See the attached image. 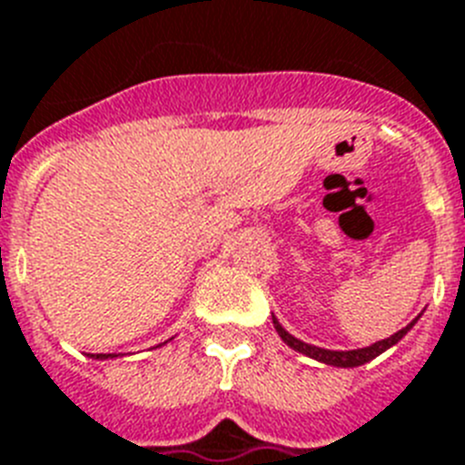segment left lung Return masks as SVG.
<instances>
[{"mask_svg":"<svg viewBox=\"0 0 465 465\" xmlns=\"http://www.w3.org/2000/svg\"><path fill=\"white\" fill-rule=\"evenodd\" d=\"M420 315H418L413 322L406 324L403 330H399L396 334H391V337L382 339V341L370 343V346H363V349H351V351L320 349V346L305 343V341H301V339L293 337V334H289V331H286L284 327L279 324V320L274 318V315H272V322H274V330H277V334L282 337V341H284L286 346H292L293 351H298V353H303V356H308V358H315V361H320V363H324V365H334V368H358V365L370 363L372 358H377L380 353H384V351L391 349V346H396V343L401 341V339L411 331V327H413V324L420 320Z\"/></svg>","mask_w":465,"mask_h":465,"instance_id":"1","label":"left lung"}]
</instances>
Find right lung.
Segmentation results:
<instances>
[{
    "mask_svg": "<svg viewBox=\"0 0 465 465\" xmlns=\"http://www.w3.org/2000/svg\"><path fill=\"white\" fill-rule=\"evenodd\" d=\"M90 358H97V361H107V358H116V353H93Z\"/></svg>",
    "mask_w": 465,
    "mask_h": 465,
    "instance_id": "right-lung-1",
    "label": "right lung"
}]
</instances>
